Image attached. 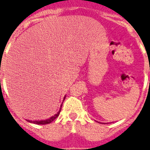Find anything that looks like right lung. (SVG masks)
<instances>
[{
    "mask_svg": "<svg viewBox=\"0 0 150 150\" xmlns=\"http://www.w3.org/2000/svg\"><path fill=\"white\" fill-rule=\"evenodd\" d=\"M65 99V96H64V100ZM61 107H62V104L61 106V108L59 110V111L56 114H54V116L50 117V118L47 119V120H42V121H29V120H27V121H29L30 123H33V124H36V125H47V124H50L51 123L52 121L55 120V119L59 116V114H60V112H61Z\"/></svg>",
    "mask_w": 150,
    "mask_h": 150,
    "instance_id": "obj_1",
    "label": "right lung"
}]
</instances>
